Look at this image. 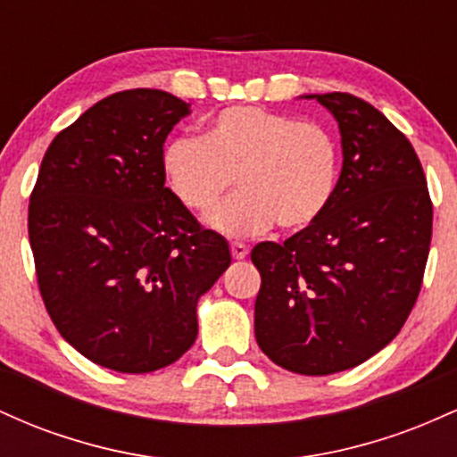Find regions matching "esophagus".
Segmentation results:
<instances>
[{
	"label": "esophagus",
	"mask_w": 457,
	"mask_h": 457,
	"mask_svg": "<svg viewBox=\"0 0 457 457\" xmlns=\"http://www.w3.org/2000/svg\"><path fill=\"white\" fill-rule=\"evenodd\" d=\"M229 249H232L234 260H243V258H246V253H249V246H246L245 243H232L229 245Z\"/></svg>",
	"instance_id": "34e87169"
}]
</instances>
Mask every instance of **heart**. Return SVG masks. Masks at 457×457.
<instances>
[{
  "instance_id": "heart-1",
  "label": "heart",
  "mask_w": 457,
  "mask_h": 457,
  "mask_svg": "<svg viewBox=\"0 0 457 457\" xmlns=\"http://www.w3.org/2000/svg\"><path fill=\"white\" fill-rule=\"evenodd\" d=\"M167 187L191 212L208 214L238 182L240 193L212 214L228 236H253L279 223L312 228L337 195L342 144L320 122L262 107H228L206 137H176L162 152Z\"/></svg>"
}]
</instances>
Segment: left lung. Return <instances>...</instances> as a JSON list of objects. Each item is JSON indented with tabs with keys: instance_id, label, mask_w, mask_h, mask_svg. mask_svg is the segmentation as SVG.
<instances>
[{
	"instance_id": "8db88e82",
	"label": "left lung",
	"mask_w": 457,
	"mask_h": 457,
	"mask_svg": "<svg viewBox=\"0 0 457 457\" xmlns=\"http://www.w3.org/2000/svg\"><path fill=\"white\" fill-rule=\"evenodd\" d=\"M342 133L337 195L286 243H260L255 339L272 363L328 376L380 353L411 316L432 240L417 152L378 109L345 92L309 94Z\"/></svg>"
}]
</instances>
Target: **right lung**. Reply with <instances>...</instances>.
Returning a JSON list of instances; mask_svg holds the SVG:
<instances>
[{
    "label": "right lung",
    "mask_w": 457,
    "mask_h": 457,
    "mask_svg": "<svg viewBox=\"0 0 457 457\" xmlns=\"http://www.w3.org/2000/svg\"><path fill=\"white\" fill-rule=\"evenodd\" d=\"M188 107L150 87L103 98L51 141L29 197L46 312L72 348L122 374L195 344L199 296L232 262L165 187L162 144Z\"/></svg>",
    "instance_id": "1"
}]
</instances>
